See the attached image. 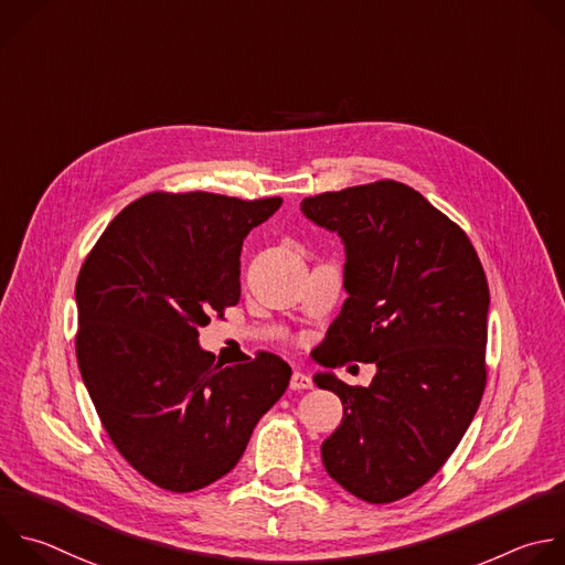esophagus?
I'll list each match as a JSON object with an SVG mask.
<instances>
[{
  "label": "esophagus",
  "instance_id": "obj_1",
  "mask_svg": "<svg viewBox=\"0 0 565 565\" xmlns=\"http://www.w3.org/2000/svg\"><path fill=\"white\" fill-rule=\"evenodd\" d=\"M308 388H312V380L308 377L306 372L295 370L292 377H290V391H308Z\"/></svg>",
  "mask_w": 565,
  "mask_h": 565
}]
</instances>
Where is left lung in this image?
<instances>
[{
    "label": "left lung",
    "mask_w": 565,
    "mask_h": 565,
    "mask_svg": "<svg viewBox=\"0 0 565 565\" xmlns=\"http://www.w3.org/2000/svg\"><path fill=\"white\" fill-rule=\"evenodd\" d=\"M301 213L345 246L348 299L315 359L377 365L367 388L315 374L343 404L321 459L350 494L391 503L439 472L481 404L488 279L468 235L406 183L321 193Z\"/></svg>",
    "instance_id": "obj_1"
}]
</instances>
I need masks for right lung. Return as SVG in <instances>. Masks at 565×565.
<instances>
[{"instance_id": "right-lung-1", "label": "right lung", "mask_w": 565, "mask_h": 565, "mask_svg": "<svg viewBox=\"0 0 565 565\" xmlns=\"http://www.w3.org/2000/svg\"><path fill=\"white\" fill-rule=\"evenodd\" d=\"M281 198L150 193L88 253L75 286L77 363L104 430L148 481L193 492L231 472L290 365L257 352L220 365L200 328L237 306L246 235Z\"/></svg>"}]
</instances>
